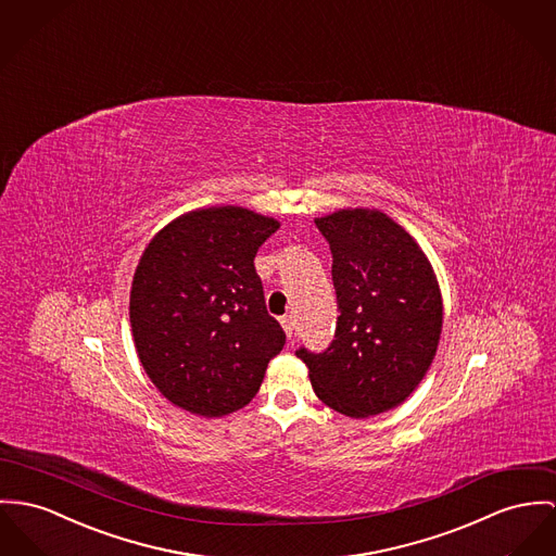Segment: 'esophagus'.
Returning <instances> with one entry per match:
<instances>
[{
    "label": "esophagus",
    "mask_w": 556,
    "mask_h": 556,
    "mask_svg": "<svg viewBox=\"0 0 556 556\" xmlns=\"http://www.w3.org/2000/svg\"><path fill=\"white\" fill-rule=\"evenodd\" d=\"M281 326H283L288 339H294V334H296V317H294V315L281 317Z\"/></svg>",
    "instance_id": "1"
}]
</instances>
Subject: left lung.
Segmentation results:
<instances>
[{"label":"left lung","instance_id":"left-lung-1","mask_svg":"<svg viewBox=\"0 0 556 556\" xmlns=\"http://www.w3.org/2000/svg\"><path fill=\"white\" fill-rule=\"evenodd\" d=\"M332 250L339 321L324 353L300 349L317 397L351 419L400 406L428 375L442 294L421 245L381 210L315 217Z\"/></svg>","mask_w":556,"mask_h":556}]
</instances>
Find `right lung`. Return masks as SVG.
Masks as SVG:
<instances>
[{"mask_svg": "<svg viewBox=\"0 0 556 556\" xmlns=\"http://www.w3.org/2000/svg\"><path fill=\"white\" fill-rule=\"evenodd\" d=\"M279 222L237 205L181 214L146 245L130 283L137 357L154 387L199 417L252 402L286 332L254 257Z\"/></svg>", "mask_w": 556, "mask_h": 556, "instance_id": "add662e5", "label": "right lung"}]
</instances>
